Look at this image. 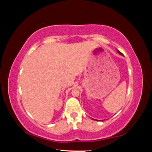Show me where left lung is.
I'll list each match as a JSON object with an SVG mask.
<instances>
[{
    "label": "left lung",
    "instance_id": "obj_1",
    "mask_svg": "<svg viewBox=\"0 0 152 152\" xmlns=\"http://www.w3.org/2000/svg\"><path fill=\"white\" fill-rule=\"evenodd\" d=\"M118 53H120L121 54H123L122 53H121L120 51H119V50H118ZM93 120H95V119H93ZM96 121H97V120H96Z\"/></svg>",
    "mask_w": 152,
    "mask_h": 152
}]
</instances>
